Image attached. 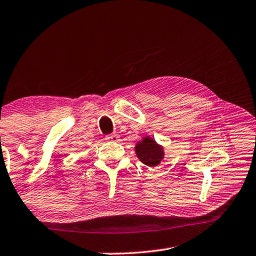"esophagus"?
<instances>
[{
	"instance_id": "esophagus-1",
	"label": "esophagus",
	"mask_w": 256,
	"mask_h": 256,
	"mask_svg": "<svg viewBox=\"0 0 256 256\" xmlns=\"http://www.w3.org/2000/svg\"><path fill=\"white\" fill-rule=\"evenodd\" d=\"M105 140L112 141V142H118L120 140V136L118 134H108V136H105Z\"/></svg>"
}]
</instances>
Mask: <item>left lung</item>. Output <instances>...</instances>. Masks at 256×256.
Masks as SVG:
<instances>
[{
	"label": "left lung",
	"mask_w": 256,
	"mask_h": 256,
	"mask_svg": "<svg viewBox=\"0 0 256 256\" xmlns=\"http://www.w3.org/2000/svg\"><path fill=\"white\" fill-rule=\"evenodd\" d=\"M136 154L144 164L148 166H154L160 164L162 159V148L161 146L151 140V138H144V141L138 143L136 148Z\"/></svg>",
	"instance_id": "1"
}]
</instances>
